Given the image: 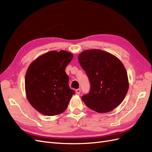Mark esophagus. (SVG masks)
I'll return each mask as SVG.
<instances>
[{
  "label": "esophagus",
  "mask_w": 152,
  "mask_h": 152,
  "mask_svg": "<svg viewBox=\"0 0 152 152\" xmlns=\"http://www.w3.org/2000/svg\"><path fill=\"white\" fill-rule=\"evenodd\" d=\"M75 92H76V94H79L80 93V89H77L75 90Z\"/></svg>",
  "instance_id": "34e87169"
}]
</instances>
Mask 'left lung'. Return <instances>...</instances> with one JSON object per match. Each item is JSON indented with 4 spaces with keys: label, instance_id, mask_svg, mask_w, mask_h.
<instances>
[{
    "label": "left lung",
    "instance_id": "1",
    "mask_svg": "<svg viewBox=\"0 0 152 152\" xmlns=\"http://www.w3.org/2000/svg\"><path fill=\"white\" fill-rule=\"evenodd\" d=\"M78 60L91 83L89 93L82 96V101L98 113L112 111L125 98L129 86L122 62L100 49L84 50Z\"/></svg>",
    "mask_w": 152,
    "mask_h": 152
}]
</instances>
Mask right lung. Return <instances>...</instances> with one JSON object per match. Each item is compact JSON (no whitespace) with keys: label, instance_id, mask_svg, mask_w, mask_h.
I'll list each match as a JSON object with an SVG mask.
<instances>
[{"label":"right lung","instance_id":"right-lung-1","mask_svg":"<svg viewBox=\"0 0 152 152\" xmlns=\"http://www.w3.org/2000/svg\"><path fill=\"white\" fill-rule=\"evenodd\" d=\"M73 57V54L66 50H51L35 59L27 69L26 98L41 114L58 115L67 108L75 91L69 87L65 68Z\"/></svg>","mask_w":152,"mask_h":152}]
</instances>
